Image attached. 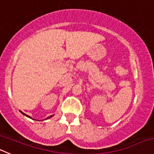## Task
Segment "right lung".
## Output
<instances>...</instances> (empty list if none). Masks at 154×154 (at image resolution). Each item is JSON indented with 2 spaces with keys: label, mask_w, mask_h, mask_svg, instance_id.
I'll list each match as a JSON object with an SVG mask.
<instances>
[{
  "label": "right lung",
  "mask_w": 154,
  "mask_h": 154,
  "mask_svg": "<svg viewBox=\"0 0 154 154\" xmlns=\"http://www.w3.org/2000/svg\"><path fill=\"white\" fill-rule=\"evenodd\" d=\"M22 112V113H23V115H25V116H28V117H29V118H31V117H30V116H29L26 115V114H25V113H23V112ZM51 117H52V116H51L48 117V118H47V119H49V118H51Z\"/></svg>",
  "instance_id": "right-lung-1"
}]
</instances>
